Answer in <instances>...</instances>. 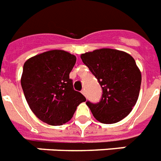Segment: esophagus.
Returning a JSON list of instances; mask_svg holds the SVG:
<instances>
[{
    "instance_id": "34e87169",
    "label": "esophagus",
    "mask_w": 161,
    "mask_h": 161,
    "mask_svg": "<svg viewBox=\"0 0 161 161\" xmlns=\"http://www.w3.org/2000/svg\"><path fill=\"white\" fill-rule=\"evenodd\" d=\"M81 92H82V94H83L84 96H86V91H85V90H84H84H82Z\"/></svg>"
}]
</instances>
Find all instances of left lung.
Wrapping results in <instances>:
<instances>
[{"label": "left lung", "mask_w": 161, "mask_h": 161, "mask_svg": "<svg viewBox=\"0 0 161 161\" xmlns=\"http://www.w3.org/2000/svg\"><path fill=\"white\" fill-rule=\"evenodd\" d=\"M80 57L103 91L99 103L86 102L93 116L102 124L119 122L131 112L140 92L142 74L134 58L114 48L96 49Z\"/></svg>", "instance_id": "obj_1"}]
</instances>
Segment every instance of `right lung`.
Wrapping results in <instances>:
<instances>
[{
    "label": "right lung",
    "instance_id": "obj_1",
    "mask_svg": "<svg viewBox=\"0 0 161 161\" xmlns=\"http://www.w3.org/2000/svg\"><path fill=\"white\" fill-rule=\"evenodd\" d=\"M77 58L61 49L36 54L24 64L21 86L31 110L44 123L62 125L86 99L73 90L69 74Z\"/></svg>",
    "mask_w": 161,
    "mask_h": 161
}]
</instances>
